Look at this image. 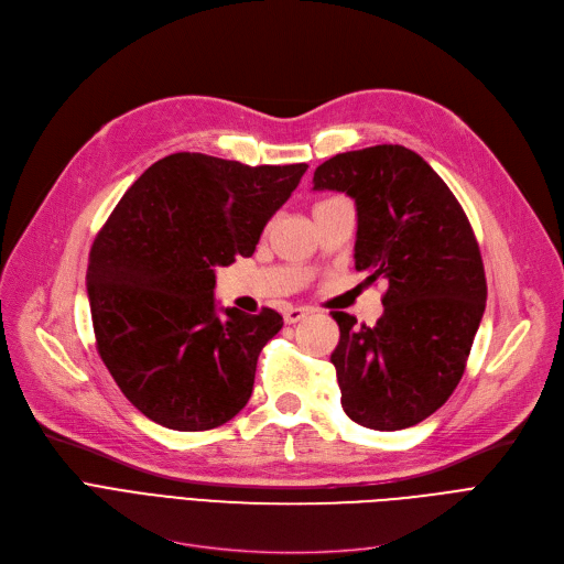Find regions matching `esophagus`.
Masks as SVG:
<instances>
[{"label":"esophagus","mask_w":564,"mask_h":564,"mask_svg":"<svg viewBox=\"0 0 564 564\" xmlns=\"http://www.w3.org/2000/svg\"><path fill=\"white\" fill-rule=\"evenodd\" d=\"M311 313H313L311 308H297V306H290V308H285L283 319H285V324H297V322H302L304 317H308Z\"/></svg>","instance_id":"esophagus-1"}]
</instances>
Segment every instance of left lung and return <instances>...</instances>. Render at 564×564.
Here are the masks:
<instances>
[{
	"label": "left lung",
	"mask_w": 564,
	"mask_h": 564,
	"mask_svg": "<svg viewBox=\"0 0 564 564\" xmlns=\"http://www.w3.org/2000/svg\"><path fill=\"white\" fill-rule=\"evenodd\" d=\"M313 189L357 203V270L387 281L375 327L334 311L332 354L347 416L370 430L416 425L446 402L464 375L487 304L485 267L459 200L404 145L340 153L315 169Z\"/></svg>",
	"instance_id": "8db88e82"
}]
</instances>
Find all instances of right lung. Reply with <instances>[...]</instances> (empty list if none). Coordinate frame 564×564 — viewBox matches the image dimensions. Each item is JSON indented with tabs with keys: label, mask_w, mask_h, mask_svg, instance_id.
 <instances>
[{
	"label": "right lung",
	"mask_w": 564,
	"mask_h": 564,
	"mask_svg": "<svg viewBox=\"0 0 564 564\" xmlns=\"http://www.w3.org/2000/svg\"><path fill=\"white\" fill-rule=\"evenodd\" d=\"M306 169L175 153L113 207L88 256L86 290L100 359L145 419L203 432L249 402L260 349L283 317L219 315L215 267L256 251Z\"/></svg>",
	"instance_id": "right-lung-1"
}]
</instances>
